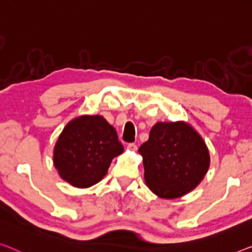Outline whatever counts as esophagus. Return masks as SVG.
<instances>
[{
    "instance_id": "34e87169",
    "label": "esophagus",
    "mask_w": 252,
    "mask_h": 252,
    "mask_svg": "<svg viewBox=\"0 0 252 252\" xmlns=\"http://www.w3.org/2000/svg\"><path fill=\"white\" fill-rule=\"evenodd\" d=\"M126 148L129 149V150H132V152H134V150H137V145L134 144V142H131V144H129L126 146Z\"/></svg>"
}]
</instances>
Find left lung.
<instances>
[{
  "label": "left lung",
  "instance_id": "1",
  "mask_svg": "<svg viewBox=\"0 0 252 252\" xmlns=\"http://www.w3.org/2000/svg\"><path fill=\"white\" fill-rule=\"evenodd\" d=\"M144 157L145 180L157 196L173 199L196 188L209 166L204 140L183 122H158L139 148Z\"/></svg>",
  "mask_w": 252,
  "mask_h": 252
}]
</instances>
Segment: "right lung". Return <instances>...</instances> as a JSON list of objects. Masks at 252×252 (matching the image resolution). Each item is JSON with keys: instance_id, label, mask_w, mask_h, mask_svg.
I'll list each match as a JSON object with an SVG mask.
<instances>
[{"instance_id": "obj_1", "label": "right lung", "mask_w": 252, "mask_h": 252, "mask_svg": "<svg viewBox=\"0 0 252 252\" xmlns=\"http://www.w3.org/2000/svg\"><path fill=\"white\" fill-rule=\"evenodd\" d=\"M123 153L113 126L100 115H84L67 123L55 145L54 165L63 180L88 188L107 173L112 159Z\"/></svg>"}]
</instances>
